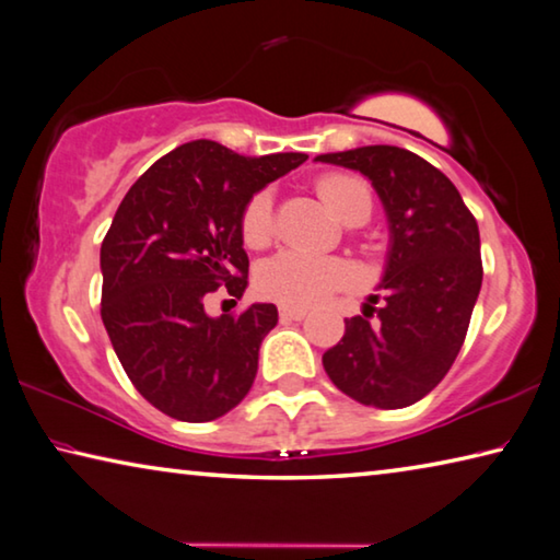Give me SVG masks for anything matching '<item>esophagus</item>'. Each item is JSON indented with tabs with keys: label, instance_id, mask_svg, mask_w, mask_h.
<instances>
[{
	"label": "esophagus",
	"instance_id": "34e87169",
	"mask_svg": "<svg viewBox=\"0 0 560 560\" xmlns=\"http://www.w3.org/2000/svg\"><path fill=\"white\" fill-rule=\"evenodd\" d=\"M307 317V310H300V307H290V305H280V319L282 323H300V319Z\"/></svg>",
	"mask_w": 560,
	"mask_h": 560
}]
</instances>
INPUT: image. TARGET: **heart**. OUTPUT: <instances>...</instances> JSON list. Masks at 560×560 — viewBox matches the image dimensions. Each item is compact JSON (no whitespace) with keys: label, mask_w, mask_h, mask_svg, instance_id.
Instances as JSON below:
<instances>
[{"label":"heart","mask_w":560,"mask_h":560,"mask_svg":"<svg viewBox=\"0 0 560 560\" xmlns=\"http://www.w3.org/2000/svg\"><path fill=\"white\" fill-rule=\"evenodd\" d=\"M319 196L340 220L357 213H370L372 196L360 178L327 176L319 180ZM243 241L260 247L272 235V196L268 190L255 194L243 210ZM354 280L350 265L340 258L313 255L302 250H282L262 265L258 288L265 298L278 300L290 307H310L323 302L332 292L342 290Z\"/></svg>","instance_id":"1"}]
</instances>
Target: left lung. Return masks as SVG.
<instances>
[{"label":"left lung","instance_id":"8db88e82","mask_svg":"<svg viewBox=\"0 0 560 560\" xmlns=\"http://www.w3.org/2000/svg\"><path fill=\"white\" fill-rule=\"evenodd\" d=\"M315 161L360 171L389 228L382 307L370 306L377 305L370 295L362 315L345 319L342 340L323 354V366L364 407H409L444 380L464 345L483 278L479 225L454 183L407 149L360 145Z\"/></svg>","mask_w":560,"mask_h":560}]
</instances>
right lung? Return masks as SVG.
Masks as SVG:
<instances>
[{"mask_svg":"<svg viewBox=\"0 0 560 560\" xmlns=\"http://www.w3.org/2000/svg\"><path fill=\"white\" fill-rule=\"evenodd\" d=\"M305 153L243 155L198 139L133 183L101 243V319L128 380L163 415L210 421L253 387L278 307L210 317L206 298L247 288L243 210Z\"/></svg>","mask_w":560,"mask_h":560,"instance_id":"1","label":"right lung"}]
</instances>
